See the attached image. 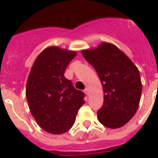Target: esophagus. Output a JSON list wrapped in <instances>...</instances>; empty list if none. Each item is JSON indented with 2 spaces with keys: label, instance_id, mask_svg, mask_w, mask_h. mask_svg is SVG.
Here are the masks:
<instances>
[{
  "label": "esophagus",
  "instance_id": "obj_1",
  "mask_svg": "<svg viewBox=\"0 0 158 158\" xmlns=\"http://www.w3.org/2000/svg\"><path fill=\"white\" fill-rule=\"evenodd\" d=\"M84 93H85V94H87V95H89V89H88V88H86V89H84Z\"/></svg>",
  "mask_w": 158,
  "mask_h": 158
}]
</instances>
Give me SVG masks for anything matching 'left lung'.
<instances>
[{
  "instance_id": "obj_1",
  "label": "left lung",
  "mask_w": 158,
  "mask_h": 158,
  "mask_svg": "<svg viewBox=\"0 0 158 158\" xmlns=\"http://www.w3.org/2000/svg\"><path fill=\"white\" fill-rule=\"evenodd\" d=\"M82 55L97 71L103 88L104 101L98 110L102 125L110 129L125 125L139 105L142 83L139 69L115 46L103 43Z\"/></svg>"
}]
</instances>
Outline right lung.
<instances>
[{
	"instance_id": "1",
	"label": "right lung",
	"mask_w": 158,
	"mask_h": 158,
	"mask_svg": "<svg viewBox=\"0 0 158 158\" xmlns=\"http://www.w3.org/2000/svg\"><path fill=\"white\" fill-rule=\"evenodd\" d=\"M75 52L50 47L38 55L26 85V98L35 120L43 130L60 135L73 126L84 94L64 76Z\"/></svg>"
}]
</instances>
